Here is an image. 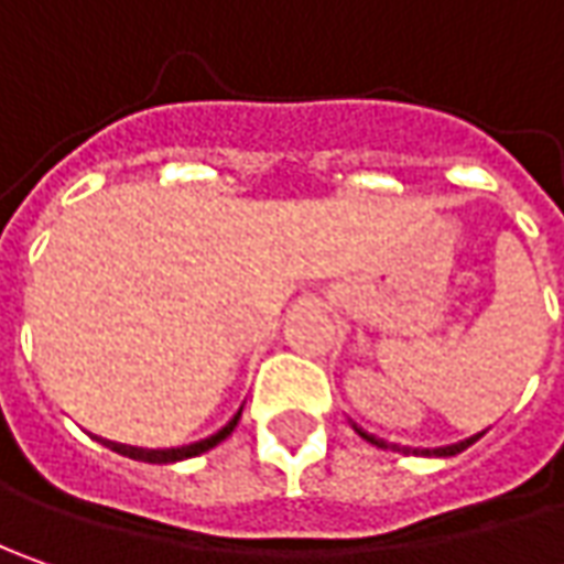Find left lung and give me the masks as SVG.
Masks as SVG:
<instances>
[{
	"label": "left lung",
	"instance_id": "left-lung-1",
	"mask_svg": "<svg viewBox=\"0 0 564 564\" xmlns=\"http://www.w3.org/2000/svg\"><path fill=\"white\" fill-rule=\"evenodd\" d=\"M360 436H367V433H360ZM367 440H370V436H367ZM370 443H373V440H370ZM470 443H474V440H467V443H458V445H448V448H440V455H458V452H462V448H467Z\"/></svg>",
	"mask_w": 564,
	"mask_h": 564
}]
</instances>
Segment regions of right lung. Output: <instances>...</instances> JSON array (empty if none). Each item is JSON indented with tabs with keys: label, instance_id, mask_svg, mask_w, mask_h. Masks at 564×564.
<instances>
[{
	"label": "right lung",
	"instance_id": "1",
	"mask_svg": "<svg viewBox=\"0 0 564 564\" xmlns=\"http://www.w3.org/2000/svg\"><path fill=\"white\" fill-rule=\"evenodd\" d=\"M241 417V411L231 417V421L216 433V436H209V440H200V443L194 445H182V448H134V445H121V443H109L119 455H128V458H134V462H150V465H169V462H185V458H194V455H200L206 448H213V445H219L226 440L228 433L235 430V423Z\"/></svg>",
	"mask_w": 564,
	"mask_h": 564
}]
</instances>
